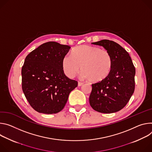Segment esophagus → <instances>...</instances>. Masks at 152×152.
Returning <instances> with one entry per match:
<instances>
[{"label":"esophagus","mask_w":152,"mask_h":152,"mask_svg":"<svg viewBox=\"0 0 152 152\" xmlns=\"http://www.w3.org/2000/svg\"><path fill=\"white\" fill-rule=\"evenodd\" d=\"M83 85V83L80 82V81H78V86H82Z\"/></svg>","instance_id":"obj_1"}]
</instances>
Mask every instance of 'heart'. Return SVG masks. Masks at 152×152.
<instances>
[{
  "instance_id": "heart-1",
  "label": "heart",
  "mask_w": 152,
  "mask_h": 152,
  "mask_svg": "<svg viewBox=\"0 0 152 152\" xmlns=\"http://www.w3.org/2000/svg\"><path fill=\"white\" fill-rule=\"evenodd\" d=\"M62 67L66 75L69 78L74 77L81 67L83 78H88L91 83H98L104 81L110 74L113 59L106 49L82 45L73 49L71 56L67 54L63 57Z\"/></svg>"
}]
</instances>
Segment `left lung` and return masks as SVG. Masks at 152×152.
Wrapping results in <instances>:
<instances>
[{"mask_svg": "<svg viewBox=\"0 0 152 152\" xmlns=\"http://www.w3.org/2000/svg\"><path fill=\"white\" fill-rule=\"evenodd\" d=\"M92 43L102 46L110 53L113 67L106 80L92 84L90 105L101 113L118 112L126 106L134 92L135 67L129 53L117 43L102 40Z\"/></svg>", "mask_w": 152, "mask_h": 152, "instance_id": "8db88e82", "label": "left lung"}]
</instances>
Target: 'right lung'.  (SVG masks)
<instances>
[{"label": "right lung", "instance_id": "1", "mask_svg": "<svg viewBox=\"0 0 152 152\" xmlns=\"http://www.w3.org/2000/svg\"><path fill=\"white\" fill-rule=\"evenodd\" d=\"M71 47L56 42L45 43L25 58L22 68V87L30 106L46 114L57 113L64 107L76 80L64 73L62 61Z\"/></svg>", "mask_w": 152, "mask_h": 152}]
</instances>
